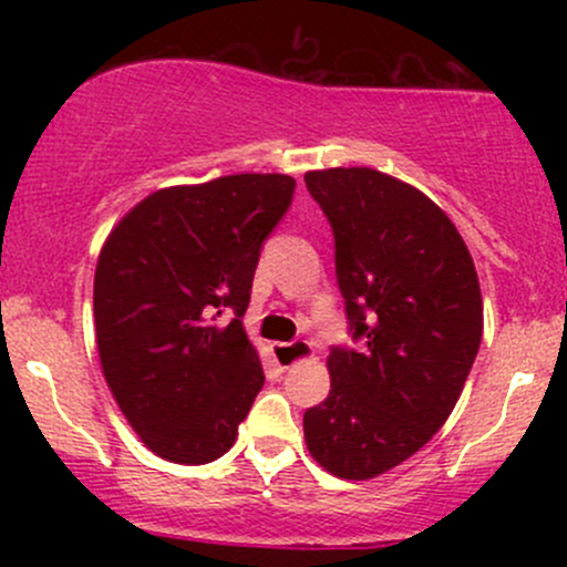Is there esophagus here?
<instances>
[{"mask_svg": "<svg viewBox=\"0 0 567 567\" xmlns=\"http://www.w3.org/2000/svg\"><path fill=\"white\" fill-rule=\"evenodd\" d=\"M275 351V362L282 370H290L292 365H298V362L309 360L311 357V343L309 341H290V343H275L271 347Z\"/></svg>", "mask_w": 567, "mask_h": 567, "instance_id": "1", "label": "esophagus"}]
</instances>
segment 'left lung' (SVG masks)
I'll return each mask as SVG.
<instances>
[{
	"label": "left lung",
	"instance_id": "1",
	"mask_svg": "<svg viewBox=\"0 0 567 567\" xmlns=\"http://www.w3.org/2000/svg\"><path fill=\"white\" fill-rule=\"evenodd\" d=\"M303 181L333 226L338 288L360 341L330 349V394L303 413V437L324 472L370 480L453 413L483 338V292L453 220L415 186L373 167Z\"/></svg>",
	"mask_w": 567,
	"mask_h": 567
}]
</instances>
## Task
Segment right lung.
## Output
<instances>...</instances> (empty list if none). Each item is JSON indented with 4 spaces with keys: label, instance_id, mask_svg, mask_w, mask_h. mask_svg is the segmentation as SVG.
<instances>
[{
    "label": "right lung",
    "instance_id": "add662e5",
    "mask_svg": "<svg viewBox=\"0 0 567 567\" xmlns=\"http://www.w3.org/2000/svg\"><path fill=\"white\" fill-rule=\"evenodd\" d=\"M296 181L239 173L148 194L114 226L95 266L101 368L143 445L173 464L224 455L264 386L245 333L264 239ZM234 310L229 323L217 317Z\"/></svg>",
    "mask_w": 567,
    "mask_h": 567
}]
</instances>
